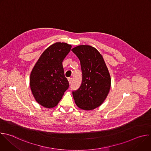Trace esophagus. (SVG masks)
<instances>
[{
	"mask_svg": "<svg viewBox=\"0 0 151 151\" xmlns=\"http://www.w3.org/2000/svg\"><path fill=\"white\" fill-rule=\"evenodd\" d=\"M68 81H69V83L70 84V83H72V78H68Z\"/></svg>",
	"mask_w": 151,
	"mask_h": 151,
	"instance_id": "obj_1",
	"label": "esophagus"
}]
</instances>
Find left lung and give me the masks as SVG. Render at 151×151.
<instances>
[{"label":"left lung","instance_id":"8db88e82","mask_svg":"<svg viewBox=\"0 0 151 151\" xmlns=\"http://www.w3.org/2000/svg\"><path fill=\"white\" fill-rule=\"evenodd\" d=\"M72 52L79 59L82 74L80 87L72 94L75 103L83 110H93L106 99L111 88V76L100 53L90 45H79Z\"/></svg>","mask_w":151,"mask_h":151}]
</instances>
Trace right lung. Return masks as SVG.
<instances>
[{"label":"right lung","instance_id":"1","mask_svg":"<svg viewBox=\"0 0 151 151\" xmlns=\"http://www.w3.org/2000/svg\"><path fill=\"white\" fill-rule=\"evenodd\" d=\"M71 48L66 43L52 44L42 54L32 69L30 88L36 101L45 107L56 106L69 87L62 62Z\"/></svg>","mask_w":151,"mask_h":151}]
</instances>
